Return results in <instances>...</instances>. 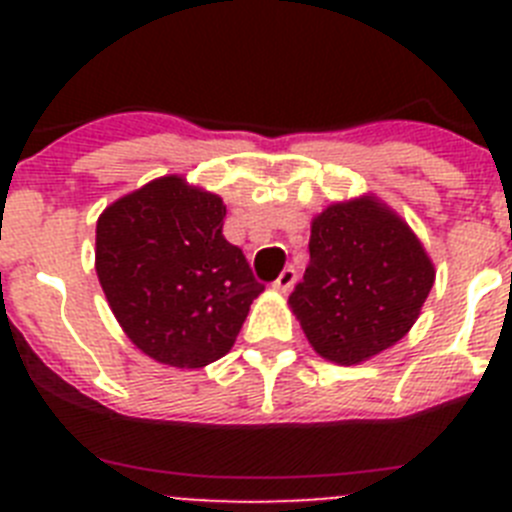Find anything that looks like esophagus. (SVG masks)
I'll list each match as a JSON object with an SVG mask.
<instances>
[{
  "label": "esophagus",
  "instance_id": "1",
  "mask_svg": "<svg viewBox=\"0 0 512 512\" xmlns=\"http://www.w3.org/2000/svg\"><path fill=\"white\" fill-rule=\"evenodd\" d=\"M295 282H297V269L295 266H287V269H284L282 274L277 277L274 287H277L279 292H289V289L295 287Z\"/></svg>",
  "mask_w": 512,
  "mask_h": 512
}]
</instances>
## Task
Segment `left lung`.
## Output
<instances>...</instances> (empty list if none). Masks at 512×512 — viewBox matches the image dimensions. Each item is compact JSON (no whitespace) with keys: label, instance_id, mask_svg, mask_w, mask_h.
<instances>
[{"label":"left lung","instance_id":"left-lung-1","mask_svg":"<svg viewBox=\"0 0 512 512\" xmlns=\"http://www.w3.org/2000/svg\"><path fill=\"white\" fill-rule=\"evenodd\" d=\"M433 279L413 230L364 197L315 217L310 264L289 305L320 356L359 364L413 328Z\"/></svg>","mask_w":512,"mask_h":512}]
</instances>
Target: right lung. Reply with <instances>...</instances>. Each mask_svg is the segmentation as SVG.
<instances>
[{
	"label": "right lung",
	"instance_id": "right-lung-1",
	"mask_svg": "<svg viewBox=\"0 0 512 512\" xmlns=\"http://www.w3.org/2000/svg\"><path fill=\"white\" fill-rule=\"evenodd\" d=\"M225 205L179 176L117 200L97 220V277L130 341L161 364L223 359L264 292L223 235Z\"/></svg>",
	"mask_w": 512,
	"mask_h": 512
}]
</instances>
